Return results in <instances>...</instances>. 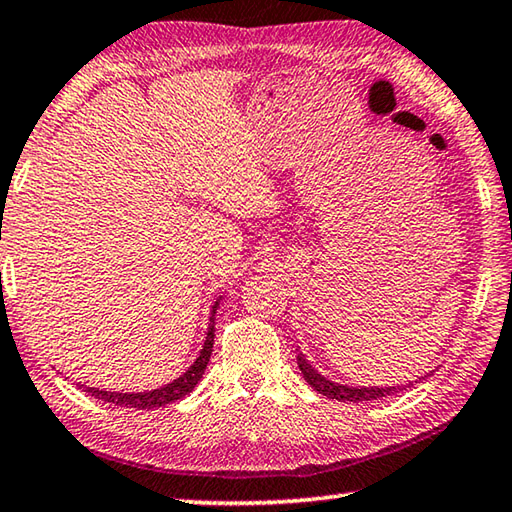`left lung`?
<instances>
[{"mask_svg": "<svg viewBox=\"0 0 512 512\" xmlns=\"http://www.w3.org/2000/svg\"><path fill=\"white\" fill-rule=\"evenodd\" d=\"M299 362V369L303 373V378H306V382L310 384L312 389L324 393L326 398H333V400H344V402H364V400H378V398H384V396H391V393L400 391L398 387H384V389H378V387H346V384H337V382H330L326 380L324 375H319L312 366L306 362V357H297Z\"/></svg>", "mask_w": 512, "mask_h": 512, "instance_id": "8db88e82", "label": "left lung"}]
</instances>
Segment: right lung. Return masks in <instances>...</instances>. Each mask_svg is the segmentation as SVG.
Here are the masks:
<instances>
[{
    "mask_svg": "<svg viewBox=\"0 0 512 512\" xmlns=\"http://www.w3.org/2000/svg\"><path fill=\"white\" fill-rule=\"evenodd\" d=\"M220 301H215L213 306V315H211V326L209 333H206L204 339V348L200 351V357L193 362L191 369H188L184 375H179L177 380H173L166 387L155 389V391H143V393H116V391H98L92 387H83L89 396H94L103 402H110V405H119V407H130V409H155V407H164L175 402L179 398L188 396L193 391V387L200 382L202 373L206 369V364L211 360V351H213V335H215V308H218Z\"/></svg>",
    "mask_w": 512,
    "mask_h": 512,
    "instance_id": "obj_1",
    "label": "right lung"
}]
</instances>
